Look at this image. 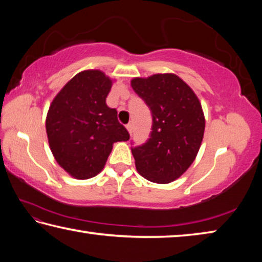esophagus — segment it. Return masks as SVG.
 Listing matches in <instances>:
<instances>
[{
    "label": "esophagus",
    "instance_id": "1",
    "mask_svg": "<svg viewBox=\"0 0 262 262\" xmlns=\"http://www.w3.org/2000/svg\"><path fill=\"white\" fill-rule=\"evenodd\" d=\"M126 128H127L128 133H129V134L132 135V133H133V125H132V123H128V125L126 126Z\"/></svg>",
    "mask_w": 262,
    "mask_h": 262
}]
</instances>
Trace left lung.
<instances>
[{"label":"left lung","mask_w":262,"mask_h":262,"mask_svg":"<svg viewBox=\"0 0 262 262\" xmlns=\"http://www.w3.org/2000/svg\"><path fill=\"white\" fill-rule=\"evenodd\" d=\"M132 88L149 106L152 132L132 154L139 173L156 184H168L192 165L205 134V114L194 91L176 74L132 79Z\"/></svg>","instance_id":"left-lung-1"}]
</instances>
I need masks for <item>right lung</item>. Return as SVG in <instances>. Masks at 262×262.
<instances>
[{
	"instance_id": "add662e5",
	"label": "right lung",
	"mask_w": 262,
	"mask_h": 262,
	"mask_svg": "<svg viewBox=\"0 0 262 262\" xmlns=\"http://www.w3.org/2000/svg\"><path fill=\"white\" fill-rule=\"evenodd\" d=\"M113 79L97 69L83 70L55 96L46 117V133L57 164L76 179L103 170L115 142L129 134L106 105Z\"/></svg>"
}]
</instances>
